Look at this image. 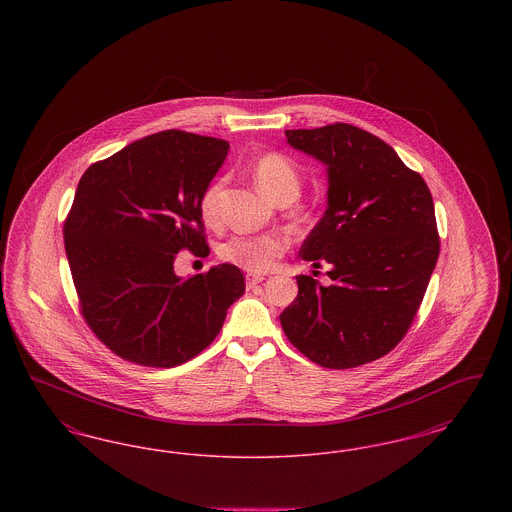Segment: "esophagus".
I'll use <instances>...</instances> for the list:
<instances>
[{
    "mask_svg": "<svg viewBox=\"0 0 512 512\" xmlns=\"http://www.w3.org/2000/svg\"><path fill=\"white\" fill-rule=\"evenodd\" d=\"M265 280V276H261V274H249L247 276V288H253L255 284H261Z\"/></svg>",
    "mask_w": 512,
    "mask_h": 512,
    "instance_id": "34e87169",
    "label": "esophagus"
}]
</instances>
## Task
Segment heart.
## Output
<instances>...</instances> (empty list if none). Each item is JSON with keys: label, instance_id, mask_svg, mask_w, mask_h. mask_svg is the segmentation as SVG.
<instances>
[{"label": "heart", "instance_id": "b5f03b06", "mask_svg": "<svg viewBox=\"0 0 512 512\" xmlns=\"http://www.w3.org/2000/svg\"><path fill=\"white\" fill-rule=\"evenodd\" d=\"M253 180L270 201H293L301 190V174L292 161L280 153H267L253 165ZM222 180H213L199 199L201 217L209 224L220 219L219 197ZM286 242L278 234L234 236L220 245V257L249 272H265L284 253Z\"/></svg>", "mask_w": 512, "mask_h": 512}]
</instances>
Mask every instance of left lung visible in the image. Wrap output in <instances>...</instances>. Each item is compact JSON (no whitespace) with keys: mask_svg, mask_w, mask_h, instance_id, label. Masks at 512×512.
<instances>
[{"mask_svg":"<svg viewBox=\"0 0 512 512\" xmlns=\"http://www.w3.org/2000/svg\"><path fill=\"white\" fill-rule=\"evenodd\" d=\"M286 142L326 169V211L299 255L328 263L332 282L297 276L282 328L324 368L376 361L407 334L438 263L432 194L393 147L357 126L286 130Z\"/></svg>","mask_w":512,"mask_h":512,"instance_id":"1","label":"left lung"}]
</instances>
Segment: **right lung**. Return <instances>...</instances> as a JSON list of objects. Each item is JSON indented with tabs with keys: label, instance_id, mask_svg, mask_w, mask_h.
<instances>
[{
	"label": "right lung",
	"instance_id": "1",
	"mask_svg": "<svg viewBox=\"0 0 512 512\" xmlns=\"http://www.w3.org/2000/svg\"><path fill=\"white\" fill-rule=\"evenodd\" d=\"M230 144L165 130L122 147L82 174L65 222V251L82 315L122 359L146 366L194 359L245 292L230 263L174 272L184 247L203 255L199 199Z\"/></svg>",
	"mask_w": 512,
	"mask_h": 512
}]
</instances>
